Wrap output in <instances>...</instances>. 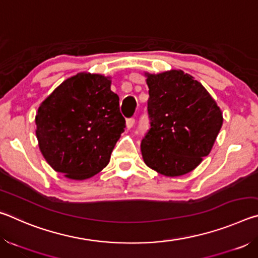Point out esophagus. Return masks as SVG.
<instances>
[{"instance_id": "obj_1", "label": "esophagus", "mask_w": 258, "mask_h": 258, "mask_svg": "<svg viewBox=\"0 0 258 258\" xmlns=\"http://www.w3.org/2000/svg\"><path fill=\"white\" fill-rule=\"evenodd\" d=\"M135 124V119L134 118H127L126 119V127H127L128 130L132 128L133 126Z\"/></svg>"}]
</instances>
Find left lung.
I'll list each match as a JSON object with an SVG mask.
<instances>
[{
  "label": "left lung",
  "instance_id": "1",
  "mask_svg": "<svg viewBox=\"0 0 258 258\" xmlns=\"http://www.w3.org/2000/svg\"><path fill=\"white\" fill-rule=\"evenodd\" d=\"M150 128L142 139L147 166L165 176L189 173L208 156L223 124L211 94L189 74H148Z\"/></svg>",
  "mask_w": 258,
  "mask_h": 258
}]
</instances>
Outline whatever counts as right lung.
<instances>
[{
	"label": "right lung",
	"instance_id": "right-lung-1",
	"mask_svg": "<svg viewBox=\"0 0 258 258\" xmlns=\"http://www.w3.org/2000/svg\"><path fill=\"white\" fill-rule=\"evenodd\" d=\"M110 85V77L80 73L61 83L38 107V147L55 172L86 180L108 165L125 128L119 98Z\"/></svg>",
	"mask_w": 258,
	"mask_h": 258
}]
</instances>
